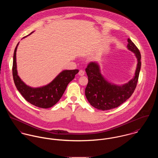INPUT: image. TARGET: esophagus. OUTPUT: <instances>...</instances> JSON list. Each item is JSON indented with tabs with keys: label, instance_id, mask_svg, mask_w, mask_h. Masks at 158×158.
Masks as SVG:
<instances>
[{
	"label": "esophagus",
	"instance_id": "esophagus-1",
	"mask_svg": "<svg viewBox=\"0 0 158 158\" xmlns=\"http://www.w3.org/2000/svg\"><path fill=\"white\" fill-rule=\"evenodd\" d=\"M78 74H79V76H84V75L85 74V72H84V71L81 70H79V71Z\"/></svg>",
	"mask_w": 158,
	"mask_h": 158
}]
</instances>
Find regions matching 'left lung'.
Returning a JSON list of instances; mask_svg holds the SVG:
<instances>
[{"label":"left lung","mask_w":158,"mask_h":158,"mask_svg":"<svg viewBox=\"0 0 158 158\" xmlns=\"http://www.w3.org/2000/svg\"><path fill=\"white\" fill-rule=\"evenodd\" d=\"M127 48L135 54L138 59L135 76L128 83L119 86L108 82L100 71L98 63L91 62L85 69L88 76L85 93L88 101L95 108L108 110L116 108L125 102L133 93L138 81L140 66V52L135 44L128 39Z\"/></svg>","instance_id":"1"}]
</instances>
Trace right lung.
<instances>
[{
	"mask_svg": "<svg viewBox=\"0 0 158 158\" xmlns=\"http://www.w3.org/2000/svg\"><path fill=\"white\" fill-rule=\"evenodd\" d=\"M18 45L19 43L14 52L12 69L13 80L18 91L25 99L32 105L42 108L53 106L60 100L68 84L74 78L79 70H64L49 84L42 87H30L27 85L18 76L16 65V50Z\"/></svg>",
	"mask_w": 158,
	"mask_h": 158,
	"instance_id": "add662e5",
	"label": "right lung"
}]
</instances>
